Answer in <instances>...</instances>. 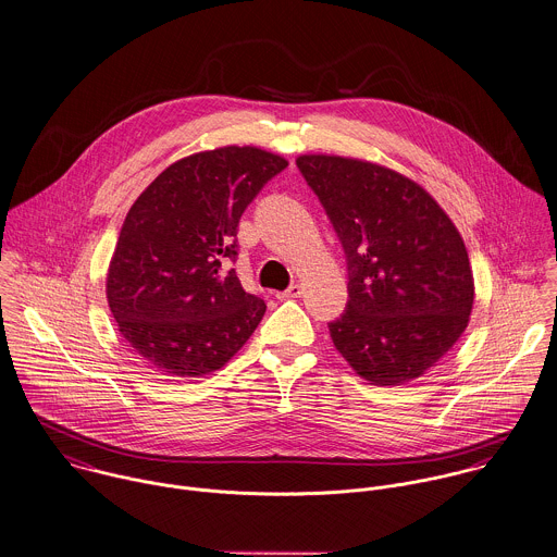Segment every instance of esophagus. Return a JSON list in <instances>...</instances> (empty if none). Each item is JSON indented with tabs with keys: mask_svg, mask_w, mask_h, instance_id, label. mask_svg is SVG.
Here are the masks:
<instances>
[{
	"mask_svg": "<svg viewBox=\"0 0 557 557\" xmlns=\"http://www.w3.org/2000/svg\"><path fill=\"white\" fill-rule=\"evenodd\" d=\"M301 295V286L299 284H293V286H288L286 290H282V293H277V299H295V297H299Z\"/></svg>",
	"mask_w": 557,
	"mask_h": 557,
	"instance_id": "1",
	"label": "esophagus"
}]
</instances>
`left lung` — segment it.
Wrapping results in <instances>:
<instances>
[{"label":"left lung","mask_w":557,"mask_h":557,"mask_svg":"<svg viewBox=\"0 0 557 557\" xmlns=\"http://www.w3.org/2000/svg\"><path fill=\"white\" fill-rule=\"evenodd\" d=\"M347 260V306L327 323L358 375L399 386L432 369L473 310L465 240L412 180L341 156H299Z\"/></svg>","instance_id":"obj_1"}]
</instances>
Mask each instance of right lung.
Wrapping results in <instances>:
<instances>
[{
    "instance_id": "right-lung-1",
    "label": "right lung",
    "mask_w": 557,
    "mask_h": 557,
    "mask_svg": "<svg viewBox=\"0 0 557 557\" xmlns=\"http://www.w3.org/2000/svg\"><path fill=\"white\" fill-rule=\"evenodd\" d=\"M288 162L221 147L164 169L129 208L108 269V306L153 369L197 377L221 369L253 334L264 301L236 271L238 221Z\"/></svg>"
}]
</instances>
